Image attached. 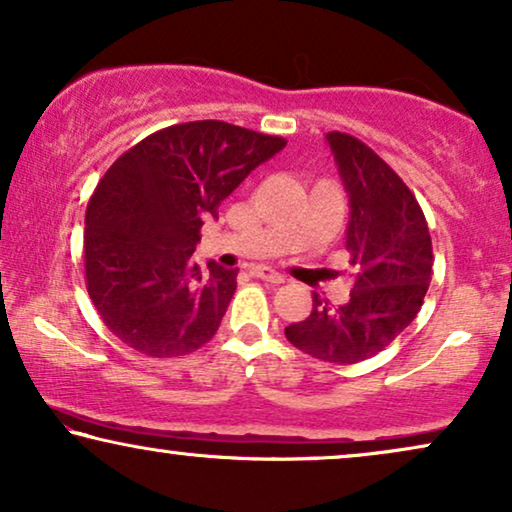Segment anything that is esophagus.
<instances>
[{"mask_svg": "<svg viewBox=\"0 0 512 512\" xmlns=\"http://www.w3.org/2000/svg\"><path fill=\"white\" fill-rule=\"evenodd\" d=\"M250 274L255 278H262V281H269V283H285V276L269 267H252Z\"/></svg>", "mask_w": 512, "mask_h": 512, "instance_id": "34e87169", "label": "esophagus"}]
</instances>
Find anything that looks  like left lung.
I'll use <instances>...</instances> for the list:
<instances>
[{
	"label": "left lung",
	"mask_w": 512,
	"mask_h": 512,
	"mask_svg": "<svg viewBox=\"0 0 512 512\" xmlns=\"http://www.w3.org/2000/svg\"><path fill=\"white\" fill-rule=\"evenodd\" d=\"M349 194L346 250L353 269L351 299L330 309L313 295L302 323L285 337L306 356L353 365L384 351L424 304L433 245L424 210L388 163L353 135L327 133Z\"/></svg>",
	"instance_id": "1"
}]
</instances>
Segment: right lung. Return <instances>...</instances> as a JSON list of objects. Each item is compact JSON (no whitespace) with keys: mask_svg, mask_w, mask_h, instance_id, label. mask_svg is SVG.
Wrapping results in <instances>:
<instances>
[{"mask_svg":"<svg viewBox=\"0 0 512 512\" xmlns=\"http://www.w3.org/2000/svg\"><path fill=\"white\" fill-rule=\"evenodd\" d=\"M285 140L224 121H189L140 140L109 166L86 208L88 297L114 337L152 358L208 344L238 269L192 252L206 217Z\"/></svg>","mask_w":512,"mask_h":512,"instance_id":"obj_1","label":"right lung"}]
</instances>
